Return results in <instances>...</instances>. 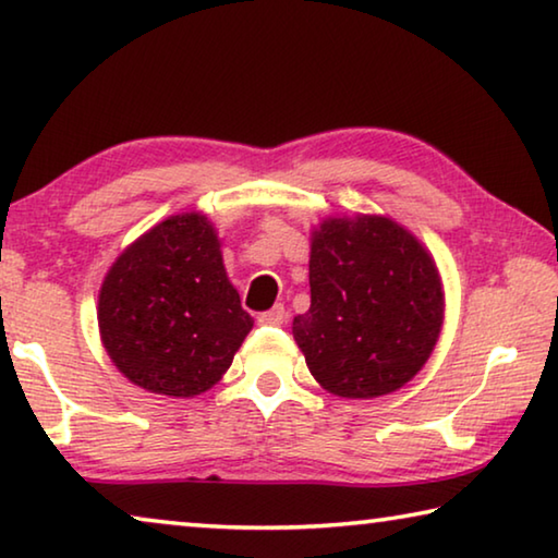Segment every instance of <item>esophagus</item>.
Returning <instances> with one entry per match:
<instances>
[{
	"label": "esophagus",
	"mask_w": 558,
	"mask_h": 558,
	"mask_svg": "<svg viewBox=\"0 0 558 558\" xmlns=\"http://www.w3.org/2000/svg\"><path fill=\"white\" fill-rule=\"evenodd\" d=\"M286 317H288L286 307L276 305L272 310H268V313H260V315H258V323H260V325H268V327H278V325L286 323Z\"/></svg>",
	"instance_id": "1"
}]
</instances>
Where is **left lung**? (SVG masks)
Segmentation results:
<instances>
[{
  "label": "left lung",
  "mask_w": 558,
  "mask_h": 558,
  "mask_svg": "<svg viewBox=\"0 0 558 558\" xmlns=\"http://www.w3.org/2000/svg\"><path fill=\"white\" fill-rule=\"evenodd\" d=\"M442 325L440 276L426 248L384 216L327 219L313 233L310 310L292 335L315 379L344 399L411 381Z\"/></svg>",
  "instance_id": "obj_1"
}]
</instances>
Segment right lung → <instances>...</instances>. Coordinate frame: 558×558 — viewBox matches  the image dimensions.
Wrapping results in <instances>:
<instances>
[{
  "mask_svg": "<svg viewBox=\"0 0 558 558\" xmlns=\"http://www.w3.org/2000/svg\"><path fill=\"white\" fill-rule=\"evenodd\" d=\"M202 214L172 216L137 239L102 280L98 325L132 384L189 399L221 379L253 317L226 278Z\"/></svg>",
  "mask_w": 558,
  "mask_h": 558,
  "instance_id": "obj_1",
  "label": "right lung"
}]
</instances>
